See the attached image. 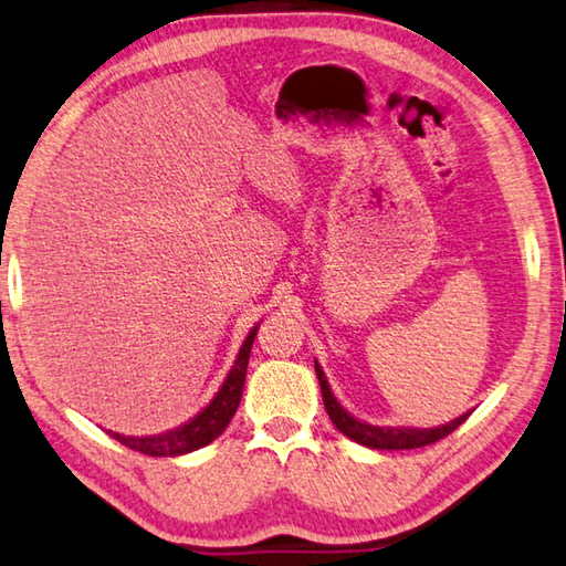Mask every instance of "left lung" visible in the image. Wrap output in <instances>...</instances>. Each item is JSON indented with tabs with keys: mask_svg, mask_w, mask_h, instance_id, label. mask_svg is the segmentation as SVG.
<instances>
[{
	"mask_svg": "<svg viewBox=\"0 0 566 566\" xmlns=\"http://www.w3.org/2000/svg\"><path fill=\"white\" fill-rule=\"evenodd\" d=\"M316 378L321 385V395H324V405H326V412L331 417V422L336 424V429L340 434H346L348 439L358 441L363 447H370V449H387V451H400V449H419V447H427V444H434V441L449 437L453 429L461 427L467 422L469 415H461L459 419H453L449 424H441L434 429H417V427H373V424H365L358 422L356 417H350L346 409H343L336 397L331 395V387L324 370H321V365L316 363Z\"/></svg>",
	"mask_w": 566,
	"mask_h": 566,
	"instance_id": "obj_1",
	"label": "left lung"
}]
</instances>
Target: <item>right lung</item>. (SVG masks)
I'll use <instances>...</instances> for the list:
<instances>
[{"mask_svg":"<svg viewBox=\"0 0 566 566\" xmlns=\"http://www.w3.org/2000/svg\"><path fill=\"white\" fill-rule=\"evenodd\" d=\"M254 334H258V328H252L245 343H242L238 360L232 365V370L223 387H220V392L213 397V402H210L201 415H196L191 422L157 437H125L117 434V431H109V434H113V439H117L119 444H125L132 451H139L144 457H179V453H188L210 444L216 437L223 434V429L230 424V419L240 405Z\"/></svg>","mask_w":566,"mask_h":566,"instance_id":"obj_1","label":"right lung"}]
</instances>
